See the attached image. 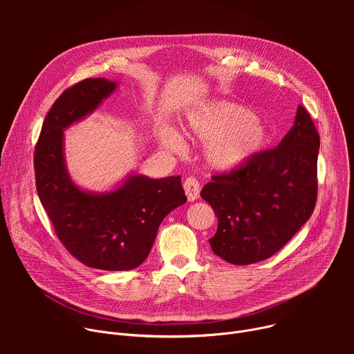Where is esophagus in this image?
I'll list each match as a JSON object with an SVG mask.
<instances>
[{
  "mask_svg": "<svg viewBox=\"0 0 354 354\" xmlns=\"http://www.w3.org/2000/svg\"><path fill=\"white\" fill-rule=\"evenodd\" d=\"M183 189H185V193L189 198V201H193L196 198H198L200 196V183L197 179L194 178H187L185 182H183Z\"/></svg>",
  "mask_w": 354,
  "mask_h": 354,
  "instance_id": "esophagus-1",
  "label": "esophagus"
}]
</instances>
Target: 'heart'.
I'll use <instances>...</instances> for the list:
<instances>
[{"label":"heart","mask_w":354,"mask_h":354,"mask_svg":"<svg viewBox=\"0 0 354 354\" xmlns=\"http://www.w3.org/2000/svg\"><path fill=\"white\" fill-rule=\"evenodd\" d=\"M185 130L189 136L210 142L207 160L218 169H231L246 162L270 140L269 129L254 112L227 100L198 105L190 111ZM158 141L171 153H180L185 148L182 134L171 126L160 130Z\"/></svg>","instance_id":"1"}]
</instances>
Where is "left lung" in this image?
<instances>
[{"label":"left lung","instance_id":"obj_1","mask_svg":"<svg viewBox=\"0 0 354 354\" xmlns=\"http://www.w3.org/2000/svg\"><path fill=\"white\" fill-rule=\"evenodd\" d=\"M318 149L317 127L299 105L277 147L212 178L200 196L218 220L209 239L217 257L231 265L265 261L308 221L318 194Z\"/></svg>","mask_w":354,"mask_h":354}]
</instances>
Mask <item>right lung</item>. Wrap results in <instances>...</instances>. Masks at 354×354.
I'll return each mask as SVG.
<instances>
[{
  "mask_svg": "<svg viewBox=\"0 0 354 354\" xmlns=\"http://www.w3.org/2000/svg\"><path fill=\"white\" fill-rule=\"evenodd\" d=\"M118 84L86 78L67 88L48 111L35 148L36 190L56 235L85 266L131 270L148 257L161 221L183 205L180 176L131 175L109 193H89L70 178L63 131L93 112Z\"/></svg>",
  "mask_w": 354,
  "mask_h": 354,
  "instance_id": "1",
  "label": "right lung"
}]
</instances>
